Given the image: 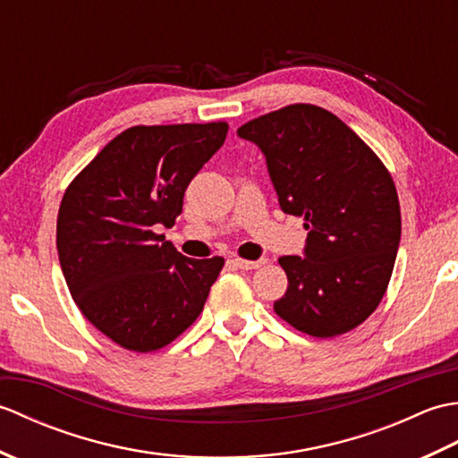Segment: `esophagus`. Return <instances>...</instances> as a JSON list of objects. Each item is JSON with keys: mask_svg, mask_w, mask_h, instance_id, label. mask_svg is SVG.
<instances>
[{"mask_svg": "<svg viewBox=\"0 0 458 458\" xmlns=\"http://www.w3.org/2000/svg\"><path fill=\"white\" fill-rule=\"evenodd\" d=\"M234 264L240 267V269H258L261 266L267 264V259H244V258H236Z\"/></svg>", "mask_w": 458, "mask_h": 458, "instance_id": "1", "label": "esophagus"}]
</instances>
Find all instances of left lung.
Returning a JSON list of instances; mask_svg holds the SVG:
<instances>
[{
	"instance_id": "left-lung-1",
	"label": "left lung",
	"mask_w": 458,
	"mask_h": 458,
	"mask_svg": "<svg viewBox=\"0 0 458 458\" xmlns=\"http://www.w3.org/2000/svg\"><path fill=\"white\" fill-rule=\"evenodd\" d=\"M264 151L287 214L303 216L305 256H284L289 285L276 313L330 338L362 325L390 284L402 212L390 171L335 114L289 104L238 128Z\"/></svg>"
}]
</instances>
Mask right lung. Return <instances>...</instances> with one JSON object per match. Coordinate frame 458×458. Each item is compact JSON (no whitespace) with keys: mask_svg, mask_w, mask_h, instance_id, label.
Listing matches in <instances>:
<instances>
[{"mask_svg":"<svg viewBox=\"0 0 458 458\" xmlns=\"http://www.w3.org/2000/svg\"><path fill=\"white\" fill-rule=\"evenodd\" d=\"M228 133L226 122L133 125L64 191L56 250L81 313L133 352L171 344L202 313L224 258L191 259L155 226L171 228L182 197Z\"/></svg>","mask_w":458,"mask_h":458,"instance_id":"obj_1","label":"right lung"}]
</instances>
